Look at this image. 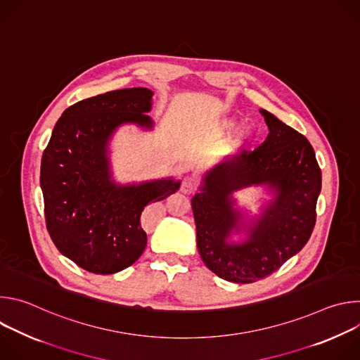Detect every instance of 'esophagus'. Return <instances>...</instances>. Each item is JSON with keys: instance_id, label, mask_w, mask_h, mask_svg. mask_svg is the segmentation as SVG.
I'll return each instance as SVG.
<instances>
[{"instance_id": "obj_1", "label": "esophagus", "mask_w": 360, "mask_h": 360, "mask_svg": "<svg viewBox=\"0 0 360 360\" xmlns=\"http://www.w3.org/2000/svg\"><path fill=\"white\" fill-rule=\"evenodd\" d=\"M193 189H195V182H193V179L189 178V176L184 178V181H182V184H181V192L185 193V195H189V193L193 192Z\"/></svg>"}]
</instances>
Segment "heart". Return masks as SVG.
I'll list each match as a JSON object with an SVG mask.
<instances>
[{"instance_id": "b5f03b06", "label": "heart", "mask_w": 360, "mask_h": 360, "mask_svg": "<svg viewBox=\"0 0 360 360\" xmlns=\"http://www.w3.org/2000/svg\"><path fill=\"white\" fill-rule=\"evenodd\" d=\"M232 124H233V121H232V120H221V121L218 122V131L224 132V131H225V129H228ZM249 136H250V131H249V129H243V131H240V132H239V135H238V141L248 139Z\"/></svg>"}]
</instances>
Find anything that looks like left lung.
I'll return each instance as SVG.
<instances>
[{
  "mask_svg": "<svg viewBox=\"0 0 360 360\" xmlns=\"http://www.w3.org/2000/svg\"><path fill=\"white\" fill-rule=\"evenodd\" d=\"M259 112L269 129L266 139L205 172L192 198L200 258L235 283L266 278L306 245L322 188L309 141L266 110ZM248 187H264L271 195L258 214L237 207L234 193Z\"/></svg>",
  "mask_w": 360,
  "mask_h": 360,
  "instance_id": "obj_1",
  "label": "left lung"
}]
</instances>
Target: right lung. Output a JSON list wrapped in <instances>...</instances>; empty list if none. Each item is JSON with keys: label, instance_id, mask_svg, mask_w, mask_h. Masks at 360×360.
<instances>
[{"label": "right lung", "instance_id": "1", "mask_svg": "<svg viewBox=\"0 0 360 360\" xmlns=\"http://www.w3.org/2000/svg\"><path fill=\"white\" fill-rule=\"evenodd\" d=\"M152 95L138 86L77 102L64 111L42 153L46 229L58 250L88 272L111 275L136 262L146 246L143 208L181 186L172 176L132 184L114 178L112 136L124 125L153 128Z\"/></svg>", "mask_w": 360, "mask_h": 360}]
</instances>
